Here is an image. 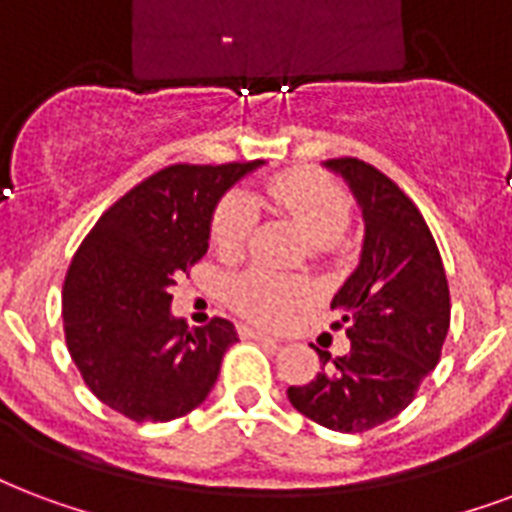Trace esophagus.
Returning <instances> with one entry per match:
<instances>
[{"label":"esophagus","mask_w":512,"mask_h":512,"mask_svg":"<svg viewBox=\"0 0 512 512\" xmlns=\"http://www.w3.org/2000/svg\"><path fill=\"white\" fill-rule=\"evenodd\" d=\"M238 331H241V336H246V339H257V342H268V344H282V339H276V336H271V333H266V331H260V328L241 325Z\"/></svg>","instance_id":"obj_1"}]
</instances>
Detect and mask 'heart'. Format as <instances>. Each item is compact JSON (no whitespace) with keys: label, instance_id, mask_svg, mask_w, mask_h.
<instances>
[{"label":"heart","instance_id":"1","mask_svg":"<svg viewBox=\"0 0 512 512\" xmlns=\"http://www.w3.org/2000/svg\"><path fill=\"white\" fill-rule=\"evenodd\" d=\"M266 195L301 225L314 244H336L350 225V198L339 184L314 170H293L266 184ZM255 230L252 200L236 192L227 195L211 219V244L225 255H236ZM227 298L255 323H282L304 298V287L263 268H252L227 282Z\"/></svg>","mask_w":512,"mask_h":512}]
</instances>
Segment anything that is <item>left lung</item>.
Masks as SVG:
<instances>
[{
	"label": "left lung",
	"instance_id": "1",
	"mask_svg": "<svg viewBox=\"0 0 512 512\" xmlns=\"http://www.w3.org/2000/svg\"><path fill=\"white\" fill-rule=\"evenodd\" d=\"M342 173L363 208L361 263L331 309L350 352L317 350L323 372L290 385L295 410L325 429L358 434L396 418L439 363L450 328V290L437 241L420 208L382 170L355 157L325 162Z\"/></svg>",
	"mask_w": 512,
	"mask_h": 512
}]
</instances>
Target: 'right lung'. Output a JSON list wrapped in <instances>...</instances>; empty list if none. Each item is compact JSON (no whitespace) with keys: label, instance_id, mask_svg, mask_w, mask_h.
Masks as SVG:
<instances>
[{"label":"right lung","instance_id":"1","mask_svg":"<svg viewBox=\"0 0 512 512\" xmlns=\"http://www.w3.org/2000/svg\"><path fill=\"white\" fill-rule=\"evenodd\" d=\"M257 165H168L78 246L64 276V339L89 391L124 418L176 420L214 388L236 328L225 317L189 328L170 314V287L206 255L217 200Z\"/></svg>","mask_w":512,"mask_h":512}]
</instances>
